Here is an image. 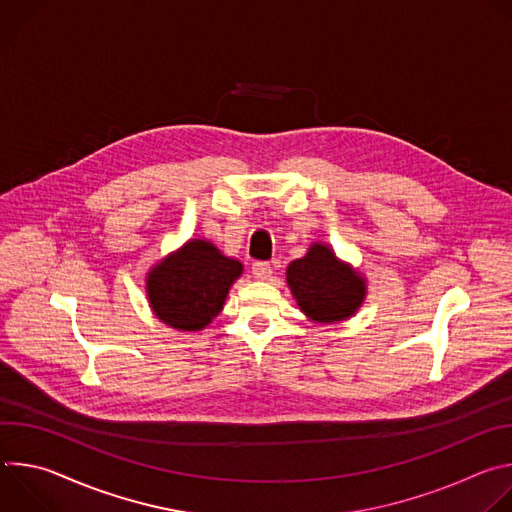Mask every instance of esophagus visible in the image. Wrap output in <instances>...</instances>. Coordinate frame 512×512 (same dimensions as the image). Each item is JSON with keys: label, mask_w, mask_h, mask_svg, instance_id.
Returning <instances> with one entry per match:
<instances>
[{"label": "esophagus", "mask_w": 512, "mask_h": 512, "mask_svg": "<svg viewBox=\"0 0 512 512\" xmlns=\"http://www.w3.org/2000/svg\"><path fill=\"white\" fill-rule=\"evenodd\" d=\"M251 269H253V275L257 279H269L271 273H273V269H271V265L267 261H255Z\"/></svg>", "instance_id": "obj_1"}]
</instances>
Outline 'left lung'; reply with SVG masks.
I'll use <instances>...</instances> for the list:
<instances>
[{
  "label": "left lung",
  "mask_w": 512,
  "mask_h": 512,
  "mask_svg": "<svg viewBox=\"0 0 512 512\" xmlns=\"http://www.w3.org/2000/svg\"><path fill=\"white\" fill-rule=\"evenodd\" d=\"M287 283L302 312L316 322L350 318L364 300V281L340 263L326 245H312L308 255L291 261Z\"/></svg>",
  "instance_id": "8db88e82"
}]
</instances>
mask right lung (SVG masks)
Masks as SVG:
<instances>
[{"instance_id": "right-lung-1", "label": "right lung", "mask_w": 512, "mask_h": 512, "mask_svg": "<svg viewBox=\"0 0 512 512\" xmlns=\"http://www.w3.org/2000/svg\"><path fill=\"white\" fill-rule=\"evenodd\" d=\"M243 265L212 243L194 239L148 275L150 304L160 320L178 330H200L221 312Z\"/></svg>"}]
</instances>
